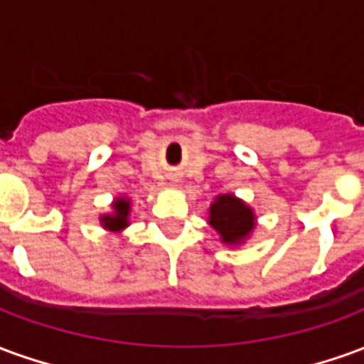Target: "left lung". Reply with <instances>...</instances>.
I'll list each match as a JSON object with an SVG mask.
<instances>
[{"mask_svg": "<svg viewBox=\"0 0 364 364\" xmlns=\"http://www.w3.org/2000/svg\"><path fill=\"white\" fill-rule=\"evenodd\" d=\"M208 224L213 226L224 244H244L255 228V214L242 198L234 195H218L208 210Z\"/></svg>", "mask_w": 364, "mask_h": 364, "instance_id": "1", "label": "left lung"}]
</instances>
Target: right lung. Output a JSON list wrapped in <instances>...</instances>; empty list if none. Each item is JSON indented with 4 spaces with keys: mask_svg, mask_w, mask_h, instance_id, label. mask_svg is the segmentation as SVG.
Instances as JSON below:
<instances>
[{
    "mask_svg": "<svg viewBox=\"0 0 364 364\" xmlns=\"http://www.w3.org/2000/svg\"><path fill=\"white\" fill-rule=\"evenodd\" d=\"M128 214H130V200L127 197L114 198L112 214L101 216V224L109 232H122L128 226Z\"/></svg>",
    "mask_w": 364,
    "mask_h": 364,
    "instance_id": "add662e5",
    "label": "right lung"
}]
</instances>
